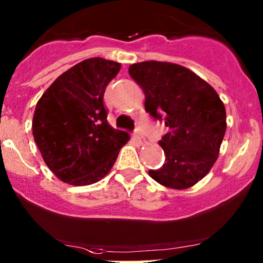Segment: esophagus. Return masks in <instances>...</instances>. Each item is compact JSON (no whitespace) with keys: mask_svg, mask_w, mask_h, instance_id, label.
Here are the masks:
<instances>
[{"mask_svg":"<svg viewBox=\"0 0 263 263\" xmlns=\"http://www.w3.org/2000/svg\"><path fill=\"white\" fill-rule=\"evenodd\" d=\"M134 138L137 139V140L140 142V144H145V138H144V135L141 134V133H139V132H135V134H134Z\"/></svg>","mask_w":263,"mask_h":263,"instance_id":"1","label":"esophagus"}]
</instances>
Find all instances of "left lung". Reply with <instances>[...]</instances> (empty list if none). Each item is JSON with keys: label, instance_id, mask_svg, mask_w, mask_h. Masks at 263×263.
<instances>
[{"label": "left lung", "instance_id": "1", "mask_svg": "<svg viewBox=\"0 0 263 263\" xmlns=\"http://www.w3.org/2000/svg\"><path fill=\"white\" fill-rule=\"evenodd\" d=\"M129 76L145 93V109L168 129L160 141L166 161L148 174L170 189L194 186L218 158L227 129L224 103L209 83L180 64L134 63Z\"/></svg>", "mask_w": 263, "mask_h": 263}]
</instances>
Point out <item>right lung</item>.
Listing matches in <instances>:
<instances>
[{
  "mask_svg": "<svg viewBox=\"0 0 263 263\" xmlns=\"http://www.w3.org/2000/svg\"><path fill=\"white\" fill-rule=\"evenodd\" d=\"M121 63L93 57L61 74L36 103L32 135L46 166L70 185H90L108 174L125 132L107 122L103 93Z\"/></svg>",
  "mask_w": 263,
  "mask_h": 263,
  "instance_id": "obj_1",
  "label": "right lung"
}]
</instances>
